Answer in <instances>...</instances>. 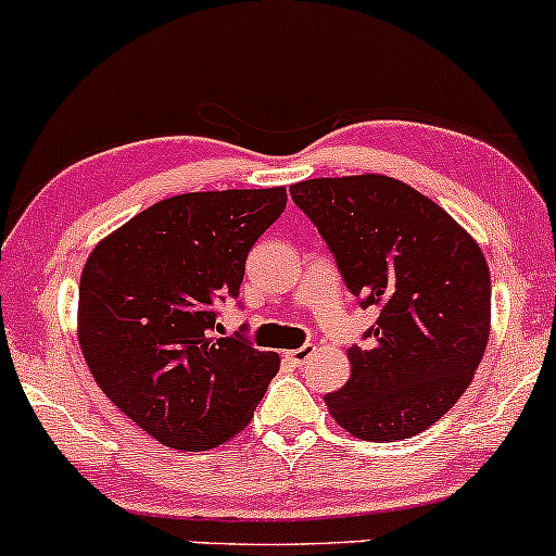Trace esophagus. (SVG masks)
<instances>
[{"label": "esophagus", "mask_w": 556, "mask_h": 556, "mask_svg": "<svg viewBox=\"0 0 556 556\" xmlns=\"http://www.w3.org/2000/svg\"><path fill=\"white\" fill-rule=\"evenodd\" d=\"M311 355H314V344H303V348H298V350H287L285 358L290 361L292 366H303Z\"/></svg>", "instance_id": "obj_1"}]
</instances>
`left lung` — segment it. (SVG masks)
<instances>
[{
    "mask_svg": "<svg viewBox=\"0 0 556 556\" xmlns=\"http://www.w3.org/2000/svg\"><path fill=\"white\" fill-rule=\"evenodd\" d=\"M334 253L363 308L376 305L366 348H350V379L327 394L355 439L394 442L437 424L486 353L491 274L481 245L431 198L387 175L290 185Z\"/></svg>",
    "mask_w": 556,
    "mask_h": 556,
    "instance_id": "obj_1",
    "label": "left lung"
}]
</instances>
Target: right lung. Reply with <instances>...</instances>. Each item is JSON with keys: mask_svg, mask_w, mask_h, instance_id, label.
Masks as SVG:
<instances>
[{"mask_svg": "<svg viewBox=\"0 0 556 556\" xmlns=\"http://www.w3.org/2000/svg\"><path fill=\"white\" fill-rule=\"evenodd\" d=\"M287 190L164 198L96 242L80 274L78 344L101 392L172 450H214L251 424L279 355L216 337L248 251Z\"/></svg>", "mask_w": 556, "mask_h": 556, "instance_id": "add662e5", "label": "right lung"}]
</instances>
